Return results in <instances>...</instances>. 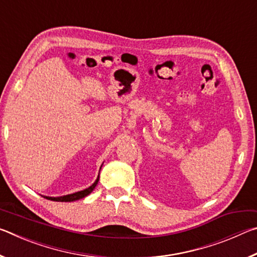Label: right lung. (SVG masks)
Segmentation results:
<instances>
[{"label":"right lung","mask_w":257,"mask_h":257,"mask_svg":"<svg viewBox=\"0 0 257 257\" xmlns=\"http://www.w3.org/2000/svg\"><path fill=\"white\" fill-rule=\"evenodd\" d=\"M98 179H99V175L97 177V179L95 180V182L92 186L84 190L77 191V193L69 194V195H66V196H60V197H49V196H44V197L46 199H51V201H54V202H73V201H77V199H81V198L86 197L87 195H89L90 193H92L95 187H96V185H97Z\"/></svg>","instance_id":"1"}]
</instances>
